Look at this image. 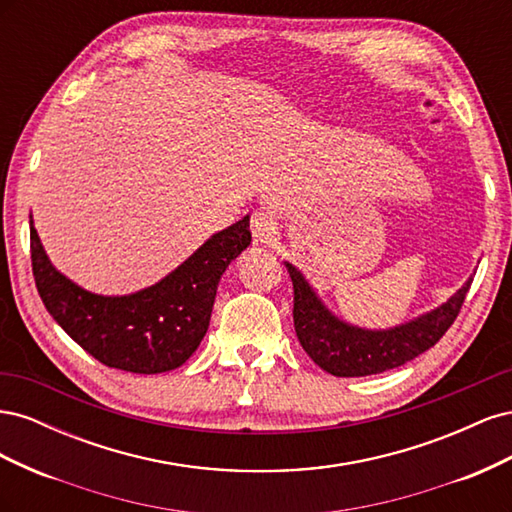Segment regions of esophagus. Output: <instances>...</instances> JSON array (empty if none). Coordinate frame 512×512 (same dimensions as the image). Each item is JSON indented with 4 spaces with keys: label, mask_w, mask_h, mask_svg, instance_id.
<instances>
[{
    "label": "esophagus",
    "mask_w": 512,
    "mask_h": 512,
    "mask_svg": "<svg viewBox=\"0 0 512 512\" xmlns=\"http://www.w3.org/2000/svg\"><path fill=\"white\" fill-rule=\"evenodd\" d=\"M252 235L260 243L271 241L277 235V220L267 211H256L252 215Z\"/></svg>",
    "instance_id": "esophagus-1"
}]
</instances>
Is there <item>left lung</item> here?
Masks as SVG:
<instances>
[{"instance_id": "obj_1", "label": "left lung", "mask_w": 512, "mask_h": 512, "mask_svg": "<svg viewBox=\"0 0 512 512\" xmlns=\"http://www.w3.org/2000/svg\"><path fill=\"white\" fill-rule=\"evenodd\" d=\"M294 288V331L312 361L337 378H361L382 374L404 365L440 342L455 322L463 299L470 290L472 275L446 303L429 309L408 322L389 329H365L337 318L322 303L305 275L284 262Z\"/></svg>"}]
</instances>
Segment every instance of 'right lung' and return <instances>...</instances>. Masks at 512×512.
<instances>
[{"mask_svg": "<svg viewBox=\"0 0 512 512\" xmlns=\"http://www.w3.org/2000/svg\"><path fill=\"white\" fill-rule=\"evenodd\" d=\"M32 265L44 307L76 344L106 367L164 374L183 365L203 342L220 277L252 243L250 215L215 232L153 286L132 294L89 292L55 269L34 220Z\"/></svg>", "mask_w": 512, "mask_h": 512, "instance_id": "1", "label": "right lung"}]
</instances>
